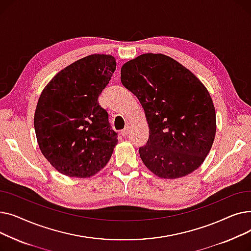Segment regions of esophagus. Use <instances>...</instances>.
<instances>
[{"instance_id": "1", "label": "esophagus", "mask_w": 251, "mask_h": 251, "mask_svg": "<svg viewBox=\"0 0 251 251\" xmlns=\"http://www.w3.org/2000/svg\"><path fill=\"white\" fill-rule=\"evenodd\" d=\"M129 132H130V127H128V126H127L124 130H122V131H121V134H122V136H124V137H125V136H127V135L129 134Z\"/></svg>"}]
</instances>
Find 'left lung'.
Listing matches in <instances>:
<instances>
[{
  "mask_svg": "<svg viewBox=\"0 0 251 251\" xmlns=\"http://www.w3.org/2000/svg\"><path fill=\"white\" fill-rule=\"evenodd\" d=\"M121 82L146 113L150 138L139 154L147 168L165 179L200 168L217 129L213 100L200 79L171 57L149 52L122 66Z\"/></svg>",
  "mask_w": 251,
  "mask_h": 251,
  "instance_id": "obj_1",
  "label": "left lung"
}]
</instances>
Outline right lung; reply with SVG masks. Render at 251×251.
<instances>
[{
  "instance_id": "1",
  "label": "right lung",
  "mask_w": 251,
  "mask_h": 251,
  "mask_svg": "<svg viewBox=\"0 0 251 251\" xmlns=\"http://www.w3.org/2000/svg\"><path fill=\"white\" fill-rule=\"evenodd\" d=\"M116 65L103 54L77 60L52 77L38 99L33 119L38 147L63 175L94 176L111 159L117 133L98 99Z\"/></svg>"
}]
</instances>
